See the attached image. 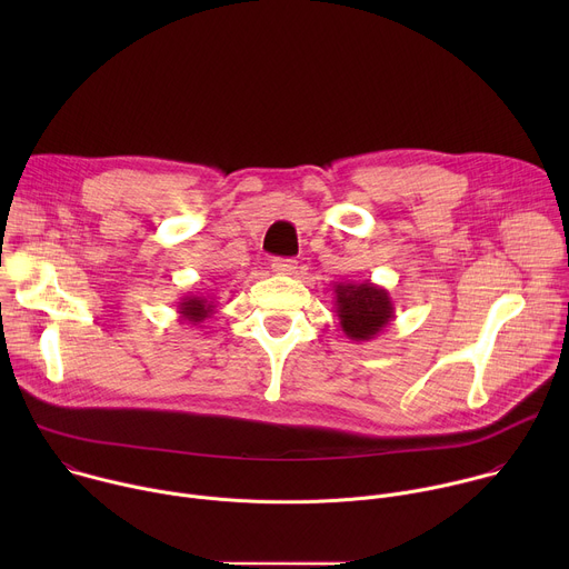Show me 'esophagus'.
<instances>
[{"mask_svg": "<svg viewBox=\"0 0 569 569\" xmlns=\"http://www.w3.org/2000/svg\"><path fill=\"white\" fill-rule=\"evenodd\" d=\"M272 272H277V274H295L297 272V261L295 259H274L272 261Z\"/></svg>", "mask_w": 569, "mask_h": 569, "instance_id": "34e87169", "label": "esophagus"}]
</instances>
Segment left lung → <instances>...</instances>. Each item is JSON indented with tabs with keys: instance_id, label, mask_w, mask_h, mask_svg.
Listing matches in <instances>:
<instances>
[{
	"instance_id": "8db88e82",
	"label": "left lung",
	"mask_w": 569,
	"mask_h": 569,
	"mask_svg": "<svg viewBox=\"0 0 569 569\" xmlns=\"http://www.w3.org/2000/svg\"><path fill=\"white\" fill-rule=\"evenodd\" d=\"M336 312L342 333L353 342H371L396 319L389 290L371 281H338Z\"/></svg>"
}]
</instances>
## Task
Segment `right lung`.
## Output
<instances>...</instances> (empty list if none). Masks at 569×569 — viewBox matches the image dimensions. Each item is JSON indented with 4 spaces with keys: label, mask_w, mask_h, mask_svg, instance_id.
<instances>
[{
    "label": "right lung",
    "mask_w": 569,
    "mask_h": 569,
    "mask_svg": "<svg viewBox=\"0 0 569 569\" xmlns=\"http://www.w3.org/2000/svg\"><path fill=\"white\" fill-rule=\"evenodd\" d=\"M178 312L182 321L191 323V327H200L204 319H209L216 312V301L209 295L189 292L178 301Z\"/></svg>",
    "instance_id": "obj_1"
}]
</instances>
